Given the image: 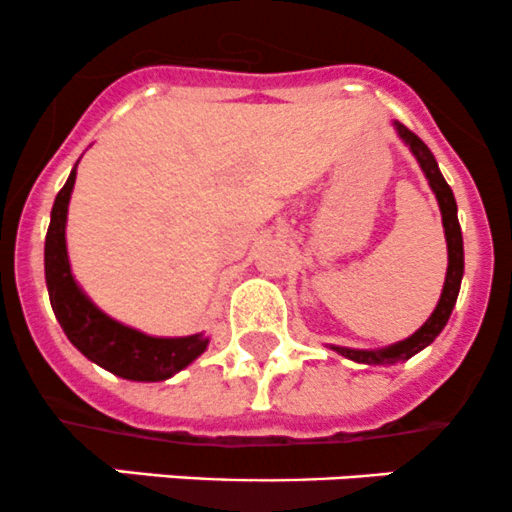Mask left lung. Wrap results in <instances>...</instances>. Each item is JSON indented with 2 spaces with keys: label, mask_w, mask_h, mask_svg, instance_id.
<instances>
[{
  "label": "left lung",
  "mask_w": 512,
  "mask_h": 512,
  "mask_svg": "<svg viewBox=\"0 0 512 512\" xmlns=\"http://www.w3.org/2000/svg\"><path fill=\"white\" fill-rule=\"evenodd\" d=\"M396 129L401 134V139L411 146V151L416 154L418 164H421L423 174H426L430 189H433L435 199H438L440 214H443V229H445V241H448V273H445V283H443V293H440V301L435 306V311L430 313V318L413 333L411 338L401 343H393L388 348H378V351H356V348H336L341 356L351 358V361L358 363H368V366H391V363L406 361V358L416 356L418 351L428 346V343L435 341L440 331L448 323L450 311H453L455 301H458V291H460V278H463V234H460V224H458V206H455V196L450 191L448 181L443 179L438 169V161L435 156L430 154V149L413 134L408 126L398 124Z\"/></svg>",
  "instance_id": "1"
}]
</instances>
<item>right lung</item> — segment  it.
<instances>
[{"label": "right lung", "mask_w": 512, "mask_h": 512, "mask_svg": "<svg viewBox=\"0 0 512 512\" xmlns=\"http://www.w3.org/2000/svg\"><path fill=\"white\" fill-rule=\"evenodd\" d=\"M77 166L52 206L47 241H44V273L54 316L62 323L69 341L96 366L106 368L126 381H166L209 346L201 333L184 338H154L114 321L94 306L77 286L67 256V209L72 196Z\"/></svg>", "instance_id": "right-lung-1"}]
</instances>
